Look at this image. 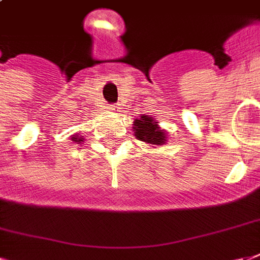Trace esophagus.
<instances>
[{
  "label": "esophagus",
  "instance_id": "obj_1",
  "mask_svg": "<svg viewBox=\"0 0 260 260\" xmlns=\"http://www.w3.org/2000/svg\"><path fill=\"white\" fill-rule=\"evenodd\" d=\"M109 109L114 112V110H117V109H118V106H117V105H110V106H109Z\"/></svg>",
  "mask_w": 260,
  "mask_h": 260
}]
</instances>
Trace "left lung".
Masks as SVG:
<instances>
[{"instance_id": "left-lung-1", "label": "left lung", "mask_w": 260, "mask_h": 260, "mask_svg": "<svg viewBox=\"0 0 260 260\" xmlns=\"http://www.w3.org/2000/svg\"><path fill=\"white\" fill-rule=\"evenodd\" d=\"M135 136L140 142H144L152 146H162L166 143V131L161 129L156 120L150 116H142L134 121Z\"/></svg>"}]
</instances>
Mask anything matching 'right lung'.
Listing matches in <instances>:
<instances>
[{
    "label": "right lung",
    "mask_w": 260,
    "mask_h": 260,
    "mask_svg": "<svg viewBox=\"0 0 260 260\" xmlns=\"http://www.w3.org/2000/svg\"><path fill=\"white\" fill-rule=\"evenodd\" d=\"M71 139H72V142H75V143H77V144H80L83 142V140H84V139H83L82 136H79V135H77V134L73 135V136Z\"/></svg>",
    "instance_id": "1"
}]
</instances>
